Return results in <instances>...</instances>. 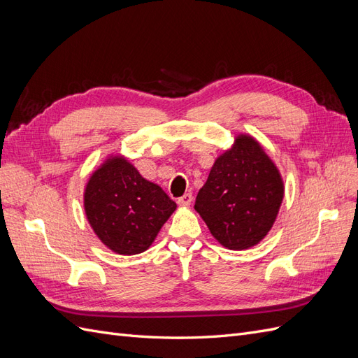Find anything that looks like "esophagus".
Masks as SVG:
<instances>
[{"mask_svg":"<svg viewBox=\"0 0 358 358\" xmlns=\"http://www.w3.org/2000/svg\"><path fill=\"white\" fill-rule=\"evenodd\" d=\"M191 201H192V194H185V196H182V197H179L178 199V204L179 206H183V208H188V206L191 204Z\"/></svg>","mask_w":358,"mask_h":358,"instance_id":"34e87169","label":"esophagus"}]
</instances>
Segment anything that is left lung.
<instances>
[{
	"instance_id": "8db88e82",
	"label": "left lung",
	"mask_w": 358,
	"mask_h": 358,
	"mask_svg": "<svg viewBox=\"0 0 358 358\" xmlns=\"http://www.w3.org/2000/svg\"><path fill=\"white\" fill-rule=\"evenodd\" d=\"M284 191L272 158L257 138L242 133L215 159L194 209L224 248L242 251L258 245L272 229Z\"/></svg>"
}]
</instances>
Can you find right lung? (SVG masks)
Wrapping results in <instances>:
<instances>
[{
  "label": "right lung",
  "instance_id": "1",
  "mask_svg": "<svg viewBox=\"0 0 358 358\" xmlns=\"http://www.w3.org/2000/svg\"><path fill=\"white\" fill-rule=\"evenodd\" d=\"M83 209L103 245L116 254L136 255L154 243L176 203L117 154L107 157L86 182Z\"/></svg>",
  "mask_w": 358,
  "mask_h": 358
}]
</instances>
